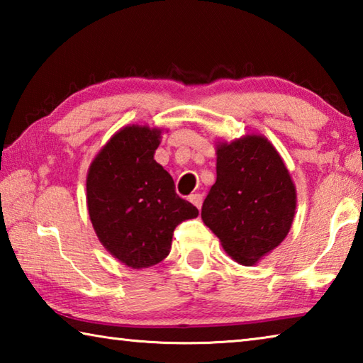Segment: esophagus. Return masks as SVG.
I'll list each match as a JSON object with an SVG mask.
<instances>
[{"instance_id":"34e87169","label":"esophagus","mask_w":363,"mask_h":363,"mask_svg":"<svg viewBox=\"0 0 363 363\" xmlns=\"http://www.w3.org/2000/svg\"><path fill=\"white\" fill-rule=\"evenodd\" d=\"M189 200L192 201V203H194V205L200 210V208H201V203H203V195H201V194H192V195L189 196Z\"/></svg>"}]
</instances>
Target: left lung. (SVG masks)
<instances>
[{
	"instance_id": "obj_1",
	"label": "left lung",
	"mask_w": 363,
	"mask_h": 363,
	"mask_svg": "<svg viewBox=\"0 0 363 363\" xmlns=\"http://www.w3.org/2000/svg\"><path fill=\"white\" fill-rule=\"evenodd\" d=\"M296 210V187L277 149L261 134L216 145V182L201 219L233 261L255 264L285 240Z\"/></svg>"
}]
</instances>
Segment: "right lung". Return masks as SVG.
Masks as SVG:
<instances>
[{"instance_id": "add662e5", "label": "right lung", "mask_w": 363, "mask_h": 363, "mask_svg": "<svg viewBox=\"0 0 363 363\" xmlns=\"http://www.w3.org/2000/svg\"><path fill=\"white\" fill-rule=\"evenodd\" d=\"M160 128L130 125L116 131L89 164L86 203L99 242L131 269L155 266L169 255L177 224L199 210L174 190L173 177L153 160Z\"/></svg>"}]
</instances>
